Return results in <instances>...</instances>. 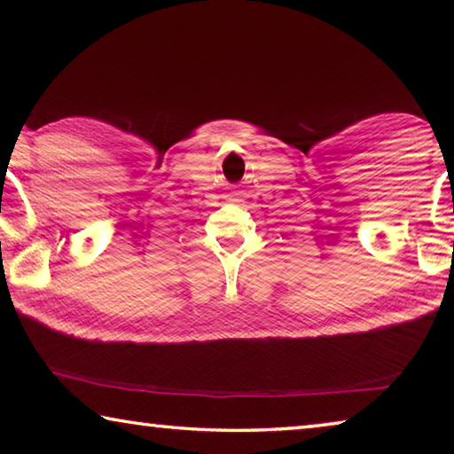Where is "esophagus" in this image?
<instances>
[{
	"label": "esophagus",
	"mask_w": 454,
	"mask_h": 454,
	"mask_svg": "<svg viewBox=\"0 0 454 454\" xmlns=\"http://www.w3.org/2000/svg\"><path fill=\"white\" fill-rule=\"evenodd\" d=\"M232 196H238V194H232Z\"/></svg>",
	"instance_id": "1"
}]
</instances>
